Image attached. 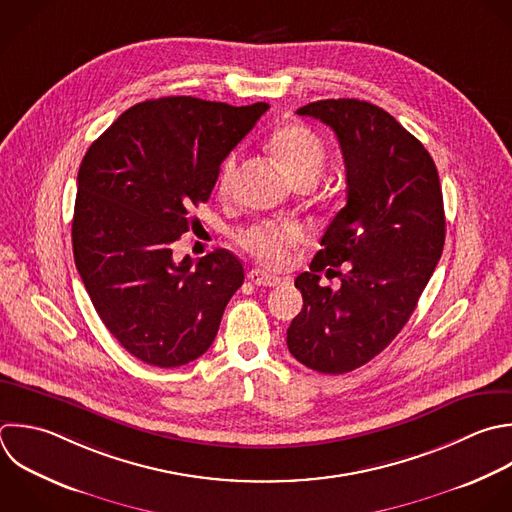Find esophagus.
<instances>
[{"mask_svg":"<svg viewBox=\"0 0 512 512\" xmlns=\"http://www.w3.org/2000/svg\"><path fill=\"white\" fill-rule=\"evenodd\" d=\"M248 280L254 282L256 286H280L284 278H280V276H276V274H270V272L264 270V268H252V270L248 272Z\"/></svg>","mask_w":512,"mask_h":512,"instance_id":"obj_1","label":"esophagus"}]
</instances>
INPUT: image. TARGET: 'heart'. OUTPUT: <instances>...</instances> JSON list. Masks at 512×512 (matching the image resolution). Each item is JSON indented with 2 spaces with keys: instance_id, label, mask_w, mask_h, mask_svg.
<instances>
[{
  "instance_id": "1",
  "label": "heart",
  "mask_w": 512,
  "mask_h": 512,
  "mask_svg": "<svg viewBox=\"0 0 512 512\" xmlns=\"http://www.w3.org/2000/svg\"><path fill=\"white\" fill-rule=\"evenodd\" d=\"M270 148L284 168V172L296 182L300 178H318L326 164V146L322 138L304 124H286L278 128L270 138ZM238 170V154L232 152L222 162L218 174V190L230 192ZM304 238V228L288 220H262L238 234L240 246L260 262L270 266L286 264L290 250Z\"/></svg>"
}]
</instances>
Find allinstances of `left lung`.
<instances>
[{
	"mask_svg": "<svg viewBox=\"0 0 512 512\" xmlns=\"http://www.w3.org/2000/svg\"><path fill=\"white\" fill-rule=\"evenodd\" d=\"M296 114L334 130L346 206L326 228L310 272L294 280L304 306L286 344L304 366L344 374L380 354L414 312L444 246L442 190L430 154L382 108L340 98ZM344 261L341 288L320 287L319 272Z\"/></svg>",
	"mask_w": 512,
	"mask_h": 512,
	"instance_id": "1",
	"label": "left lung"
}]
</instances>
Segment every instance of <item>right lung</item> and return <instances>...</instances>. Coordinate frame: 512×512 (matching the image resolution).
I'll return each mask as SVG.
<instances>
[{"label":"right lung","instance_id":"right-lung-1","mask_svg":"<svg viewBox=\"0 0 512 512\" xmlns=\"http://www.w3.org/2000/svg\"><path fill=\"white\" fill-rule=\"evenodd\" d=\"M270 106L192 96L126 110L86 152L72 222L76 268L112 336L138 360L176 368L202 356L244 282L228 250L174 260L220 164Z\"/></svg>","mask_w":512,"mask_h":512}]
</instances>
